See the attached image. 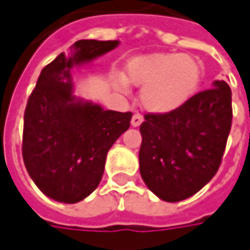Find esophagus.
I'll list each match as a JSON object with an SVG mask.
<instances>
[{"mask_svg":"<svg viewBox=\"0 0 250 250\" xmlns=\"http://www.w3.org/2000/svg\"><path fill=\"white\" fill-rule=\"evenodd\" d=\"M143 122H144V117L140 113H136L133 116V119H131V125H133V127H138Z\"/></svg>","mask_w":250,"mask_h":250,"instance_id":"34e87169","label":"esophagus"}]
</instances>
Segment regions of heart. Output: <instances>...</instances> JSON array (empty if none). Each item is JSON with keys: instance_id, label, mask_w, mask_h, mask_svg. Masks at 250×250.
<instances>
[{"instance_id": "b5f03b06", "label": "heart", "mask_w": 250, "mask_h": 250, "mask_svg": "<svg viewBox=\"0 0 250 250\" xmlns=\"http://www.w3.org/2000/svg\"><path fill=\"white\" fill-rule=\"evenodd\" d=\"M200 78L199 62L186 54L146 56L131 61L127 68V81L143 88V106L152 113L179 109L196 93Z\"/></svg>"}]
</instances>
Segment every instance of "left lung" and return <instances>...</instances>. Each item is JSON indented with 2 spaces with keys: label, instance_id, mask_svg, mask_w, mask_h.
Wrapping results in <instances>:
<instances>
[{
  "label": "left lung",
  "instance_id": "left-lung-1",
  "mask_svg": "<svg viewBox=\"0 0 250 250\" xmlns=\"http://www.w3.org/2000/svg\"><path fill=\"white\" fill-rule=\"evenodd\" d=\"M140 125V173L169 203L185 200L214 178L232 125V95L225 81L169 113H146Z\"/></svg>",
  "mask_w": 250,
  "mask_h": 250
}]
</instances>
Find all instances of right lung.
Segmentation results:
<instances>
[{
	"label": "right lung",
	"mask_w": 250,
	"mask_h": 250,
	"mask_svg": "<svg viewBox=\"0 0 250 250\" xmlns=\"http://www.w3.org/2000/svg\"><path fill=\"white\" fill-rule=\"evenodd\" d=\"M117 40H78L47 64L27 99L22 157L47 197L78 203L98 188L106 155L130 127L131 112L104 110L72 95L71 68L117 47Z\"/></svg>",
	"instance_id": "1"
}]
</instances>
